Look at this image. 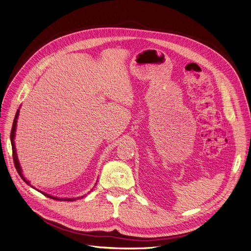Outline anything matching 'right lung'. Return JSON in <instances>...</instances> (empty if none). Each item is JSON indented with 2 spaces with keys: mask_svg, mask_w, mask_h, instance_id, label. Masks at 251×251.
<instances>
[{
  "mask_svg": "<svg viewBox=\"0 0 251 251\" xmlns=\"http://www.w3.org/2000/svg\"><path fill=\"white\" fill-rule=\"evenodd\" d=\"M18 114H19V109L17 110L16 112V115H15V119H14V122H13V126H12V129H11V144H12V151H13V159H14V163H15V167H16L20 177L26 182L29 184V181H27L24 176L22 174V170H21V167H20V164H19V161H18V157H17V154H16V148H15V144H14V138H15V130H16V126H17V119H18ZM44 196H47L48 198H50V199H53V200H60V201H75L76 199H60V198H55V197H51L48 194H44Z\"/></svg>",
  "mask_w": 251,
  "mask_h": 251,
  "instance_id": "1",
  "label": "right lung"
}]
</instances>
